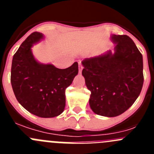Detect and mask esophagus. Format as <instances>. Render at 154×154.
<instances>
[{"label": "esophagus", "instance_id": "obj_1", "mask_svg": "<svg viewBox=\"0 0 154 154\" xmlns=\"http://www.w3.org/2000/svg\"><path fill=\"white\" fill-rule=\"evenodd\" d=\"M82 69H83V67H82V65L81 63L79 64V73L82 72Z\"/></svg>", "mask_w": 154, "mask_h": 154}]
</instances>
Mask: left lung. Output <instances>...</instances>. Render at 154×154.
<instances>
[{
	"instance_id": "obj_1",
	"label": "left lung",
	"mask_w": 154,
	"mask_h": 154,
	"mask_svg": "<svg viewBox=\"0 0 154 154\" xmlns=\"http://www.w3.org/2000/svg\"><path fill=\"white\" fill-rule=\"evenodd\" d=\"M114 52L85 58L82 74L91 92L89 106L97 115L115 117L140 96L143 84V56L127 35H111Z\"/></svg>"
}]
</instances>
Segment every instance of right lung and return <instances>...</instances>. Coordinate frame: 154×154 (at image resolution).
<instances>
[{"label":"right lung","mask_w":154,"mask_h":154,"mask_svg":"<svg viewBox=\"0 0 154 154\" xmlns=\"http://www.w3.org/2000/svg\"><path fill=\"white\" fill-rule=\"evenodd\" d=\"M44 39L40 32H33L14 55L11 82L18 103L26 110L42 118L55 117L64 111L65 89L79 72L74 62L60 69L52 64H43L34 57L31 48Z\"/></svg>","instance_id":"add662e5"}]
</instances>
